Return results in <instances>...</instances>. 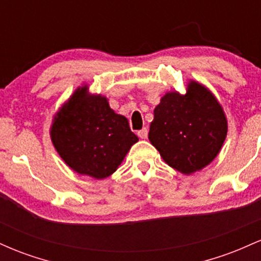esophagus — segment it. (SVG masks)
<instances>
[{
    "label": "esophagus",
    "instance_id": "obj_1",
    "mask_svg": "<svg viewBox=\"0 0 261 261\" xmlns=\"http://www.w3.org/2000/svg\"><path fill=\"white\" fill-rule=\"evenodd\" d=\"M137 135H139L140 139H142V140L147 139V136H148V130H147V127H143L142 130H140L139 133H137Z\"/></svg>",
    "mask_w": 261,
    "mask_h": 261
}]
</instances>
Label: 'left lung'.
Here are the masks:
<instances>
[{
  "label": "left lung",
  "mask_w": 261,
  "mask_h": 261,
  "mask_svg": "<svg viewBox=\"0 0 261 261\" xmlns=\"http://www.w3.org/2000/svg\"><path fill=\"white\" fill-rule=\"evenodd\" d=\"M153 114L148 140L172 168L190 175L220 153L228 122L222 106L207 87L191 80L185 94L166 93Z\"/></svg>",
  "instance_id": "8db88e82"
}]
</instances>
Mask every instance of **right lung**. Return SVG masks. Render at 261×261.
<instances>
[{
  "label": "right lung",
  "mask_w": 261,
  "mask_h": 261,
  "mask_svg": "<svg viewBox=\"0 0 261 261\" xmlns=\"http://www.w3.org/2000/svg\"><path fill=\"white\" fill-rule=\"evenodd\" d=\"M50 137L62 161L81 175H112L139 137L127 119L109 107L107 97L79 87L54 115Z\"/></svg>",
  "instance_id": "1"
}]
</instances>
